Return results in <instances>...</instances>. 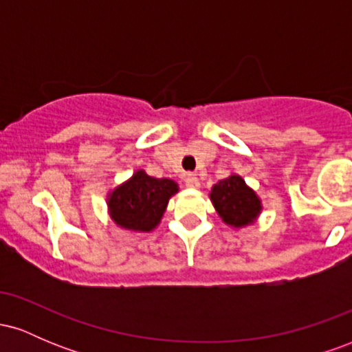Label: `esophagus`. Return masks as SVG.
I'll return each mask as SVG.
<instances>
[{"instance_id": "34e87169", "label": "esophagus", "mask_w": 352, "mask_h": 352, "mask_svg": "<svg viewBox=\"0 0 352 352\" xmlns=\"http://www.w3.org/2000/svg\"><path fill=\"white\" fill-rule=\"evenodd\" d=\"M185 185L190 188H199L200 187V182L197 179L193 173H187V177H185Z\"/></svg>"}]
</instances>
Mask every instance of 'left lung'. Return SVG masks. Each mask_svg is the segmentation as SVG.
<instances>
[{
    "label": "left lung",
    "instance_id": "obj_1",
    "mask_svg": "<svg viewBox=\"0 0 352 352\" xmlns=\"http://www.w3.org/2000/svg\"><path fill=\"white\" fill-rule=\"evenodd\" d=\"M210 199L215 205L218 215L223 218L225 223L233 227L252 223L261 210L258 197L238 175H232L213 185Z\"/></svg>",
    "mask_w": 352,
    "mask_h": 352
}]
</instances>
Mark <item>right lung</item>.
<instances>
[{
  "instance_id": "right-lung-1",
  "label": "right lung",
  "mask_w": 352,
  "mask_h": 352,
  "mask_svg": "<svg viewBox=\"0 0 352 352\" xmlns=\"http://www.w3.org/2000/svg\"><path fill=\"white\" fill-rule=\"evenodd\" d=\"M177 184L168 179H153L139 170L122 187L112 192L109 207L120 227L151 232L162 218L168 199L177 192Z\"/></svg>"
}]
</instances>
